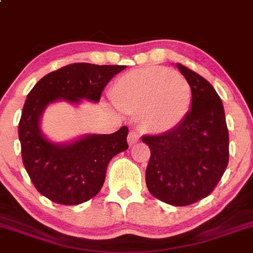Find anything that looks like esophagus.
I'll return each mask as SVG.
<instances>
[{
  "instance_id": "obj_1",
  "label": "esophagus",
  "mask_w": 253,
  "mask_h": 253,
  "mask_svg": "<svg viewBox=\"0 0 253 253\" xmlns=\"http://www.w3.org/2000/svg\"><path fill=\"white\" fill-rule=\"evenodd\" d=\"M127 140H128V144L132 147V145L137 144V143L139 142V140H140V134L138 133L137 131H131L128 133V138H127Z\"/></svg>"
}]
</instances>
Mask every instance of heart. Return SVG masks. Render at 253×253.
Masks as SVG:
<instances>
[{
	"instance_id": "1",
	"label": "heart",
	"mask_w": 253,
	"mask_h": 253,
	"mask_svg": "<svg viewBox=\"0 0 253 253\" xmlns=\"http://www.w3.org/2000/svg\"><path fill=\"white\" fill-rule=\"evenodd\" d=\"M113 100L121 111L138 115L143 129L166 133L182 122L189 109L188 81L161 66L132 70L113 87Z\"/></svg>"
}]
</instances>
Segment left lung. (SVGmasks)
Listing matches in <instances>:
<instances>
[{
	"instance_id": "1",
	"label": "left lung",
	"mask_w": 253,
	"mask_h": 253,
	"mask_svg": "<svg viewBox=\"0 0 253 253\" xmlns=\"http://www.w3.org/2000/svg\"><path fill=\"white\" fill-rule=\"evenodd\" d=\"M191 88V106L172 131L144 135L150 149L145 182L150 194L173 206H188L216 188L229 160L224 108L213 86L182 64Z\"/></svg>"
}]
</instances>
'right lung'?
<instances>
[{
  "instance_id": "add662e5",
  "label": "right lung",
  "mask_w": 253,
  "mask_h": 253,
  "mask_svg": "<svg viewBox=\"0 0 253 253\" xmlns=\"http://www.w3.org/2000/svg\"><path fill=\"white\" fill-rule=\"evenodd\" d=\"M125 65L76 63L52 71L34 86L24 104L18 127L23 164L35 188L50 201L79 205L102 189L111 159L128 149V128L111 134H86L68 144L47 139L40 120L50 103L82 99L99 102L103 89Z\"/></svg>"
}]
</instances>
